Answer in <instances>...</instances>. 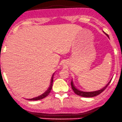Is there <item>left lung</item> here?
<instances>
[{
  "label": "left lung",
  "instance_id": "left-lung-1",
  "mask_svg": "<svg viewBox=\"0 0 122 122\" xmlns=\"http://www.w3.org/2000/svg\"><path fill=\"white\" fill-rule=\"evenodd\" d=\"M106 35H108L107 34H106ZM110 82H111V81L109 82V83L107 84V86H105L104 87L102 88H101V90H97V91H90H90H81V90L77 89V88L74 86V84H73V82L72 80L71 82V86L72 90L74 91V93H75L76 94H77V95H79V96H81L82 97H93L97 96V95H99V94H100L103 91L105 90L106 88L108 87V86L109 85V84L110 83Z\"/></svg>",
  "mask_w": 122,
  "mask_h": 122
}]
</instances>
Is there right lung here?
<instances>
[{"instance_id": "add662e5", "label": "right lung", "mask_w": 122, "mask_h": 122, "mask_svg": "<svg viewBox=\"0 0 122 122\" xmlns=\"http://www.w3.org/2000/svg\"><path fill=\"white\" fill-rule=\"evenodd\" d=\"M53 75H54V73L53 74V75L52 76V77L51 78V80L49 81V84L47 86L45 90L43 91L42 92H41V94H40V95H38V96L35 97L31 99H27L30 101H36V100H40V99H43V98H45L46 97L48 96L49 95V94L50 93L51 90H52V84H53Z\"/></svg>"}]
</instances>
